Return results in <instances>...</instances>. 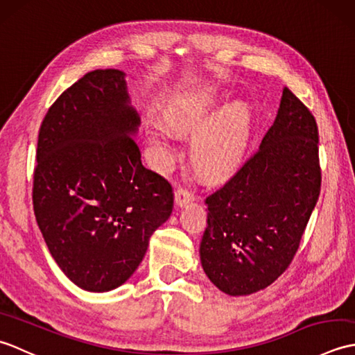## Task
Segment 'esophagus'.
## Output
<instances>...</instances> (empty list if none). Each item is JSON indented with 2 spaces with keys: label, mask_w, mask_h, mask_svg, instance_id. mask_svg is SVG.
I'll use <instances>...</instances> for the list:
<instances>
[{
  "label": "esophagus",
  "mask_w": 355,
  "mask_h": 355,
  "mask_svg": "<svg viewBox=\"0 0 355 355\" xmlns=\"http://www.w3.org/2000/svg\"><path fill=\"white\" fill-rule=\"evenodd\" d=\"M192 200H193V195L189 191L182 189V187H180V189L175 192V205H177V207H183V206L187 205V202H191Z\"/></svg>",
  "instance_id": "obj_1"
}]
</instances>
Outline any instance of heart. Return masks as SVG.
I'll return each mask as SVG.
<instances>
[{
    "instance_id": "heart-1",
    "label": "heart",
    "mask_w": 355,
    "mask_h": 355,
    "mask_svg": "<svg viewBox=\"0 0 355 355\" xmlns=\"http://www.w3.org/2000/svg\"><path fill=\"white\" fill-rule=\"evenodd\" d=\"M223 99L214 87H197L171 103L166 119L177 132H195L192 155L201 171L223 175L241 162L248 141V116L243 103L232 102L220 109ZM150 143L169 148L168 128L155 125Z\"/></svg>"
}]
</instances>
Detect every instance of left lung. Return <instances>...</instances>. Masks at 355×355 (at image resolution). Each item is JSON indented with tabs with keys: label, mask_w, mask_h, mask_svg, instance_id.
<instances>
[{
	"label": "left lung",
	"mask_w": 355,
	"mask_h": 355,
	"mask_svg": "<svg viewBox=\"0 0 355 355\" xmlns=\"http://www.w3.org/2000/svg\"><path fill=\"white\" fill-rule=\"evenodd\" d=\"M318 146L313 114L284 87L259 149L205 201L200 259L218 290L248 296L290 266L320 193Z\"/></svg>",
	"instance_id": "left-lung-1"
}]
</instances>
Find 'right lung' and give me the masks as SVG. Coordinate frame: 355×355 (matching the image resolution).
Wrapping results in <instances>:
<instances>
[{
    "instance_id": "add662e5",
    "label": "right lung",
    "mask_w": 355,
    "mask_h": 355,
    "mask_svg": "<svg viewBox=\"0 0 355 355\" xmlns=\"http://www.w3.org/2000/svg\"><path fill=\"white\" fill-rule=\"evenodd\" d=\"M125 76L87 73L51 105L37 137V227L62 273L93 293L132 276L173 209L171 184L141 164Z\"/></svg>"
}]
</instances>
